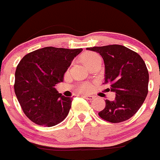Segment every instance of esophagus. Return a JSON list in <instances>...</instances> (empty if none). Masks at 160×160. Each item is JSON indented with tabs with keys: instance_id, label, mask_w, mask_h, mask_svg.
<instances>
[{
	"instance_id": "34e87169",
	"label": "esophagus",
	"mask_w": 160,
	"mask_h": 160,
	"mask_svg": "<svg viewBox=\"0 0 160 160\" xmlns=\"http://www.w3.org/2000/svg\"><path fill=\"white\" fill-rule=\"evenodd\" d=\"M83 97L84 98V99H87V100H89V101H91V100H92L94 99V97L93 96H87V95H83Z\"/></svg>"
}]
</instances>
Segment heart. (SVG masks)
<instances>
[{
	"label": "heart",
	"mask_w": 160,
	"mask_h": 160,
	"mask_svg": "<svg viewBox=\"0 0 160 160\" xmlns=\"http://www.w3.org/2000/svg\"><path fill=\"white\" fill-rule=\"evenodd\" d=\"M80 61L83 64L85 65L87 68H89V66H91L92 64H95L96 62L101 60V57L98 54L92 52H86V53L83 54L80 57ZM91 87L89 84H83V86L80 87V92H89L90 90Z\"/></svg>",
	"instance_id": "b5f03b06"
}]
</instances>
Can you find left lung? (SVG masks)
<instances>
[{
	"label": "left lung",
	"mask_w": 160,
	"mask_h": 160,
	"mask_svg": "<svg viewBox=\"0 0 160 160\" xmlns=\"http://www.w3.org/2000/svg\"><path fill=\"white\" fill-rule=\"evenodd\" d=\"M99 53L105 63V83L115 92L114 101L106 99L99 112L103 120L119 123L136 114L148 93L149 73L144 61L137 52L120 45L87 48Z\"/></svg>",
	"instance_id": "obj_1"
}]
</instances>
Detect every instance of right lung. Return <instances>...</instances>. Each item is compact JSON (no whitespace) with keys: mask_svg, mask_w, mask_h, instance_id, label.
<instances>
[{"mask_svg":"<svg viewBox=\"0 0 160 160\" xmlns=\"http://www.w3.org/2000/svg\"><path fill=\"white\" fill-rule=\"evenodd\" d=\"M83 51L45 47L26 54L15 72L14 92L24 114L35 124L52 127L68 116L72 98L58 93L72 61Z\"/></svg>","mask_w":160,"mask_h":160,"instance_id":"1","label":"right lung"}]
</instances>
